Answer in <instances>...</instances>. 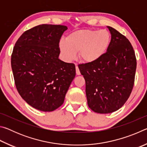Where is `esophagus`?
<instances>
[{"label": "esophagus", "mask_w": 147, "mask_h": 147, "mask_svg": "<svg viewBox=\"0 0 147 147\" xmlns=\"http://www.w3.org/2000/svg\"><path fill=\"white\" fill-rule=\"evenodd\" d=\"M76 73L77 75H80V71L78 67V65H76Z\"/></svg>", "instance_id": "esophagus-1"}]
</instances>
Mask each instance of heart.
<instances>
[{
  "instance_id": "obj_1",
  "label": "heart",
  "mask_w": 147,
  "mask_h": 147,
  "mask_svg": "<svg viewBox=\"0 0 147 147\" xmlns=\"http://www.w3.org/2000/svg\"><path fill=\"white\" fill-rule=\"evenodd\" d=\"M111 36L106 30H80L69 34L67 39H61L59 49L63 59L71 61L75 58L76 52L80 60L93 63L98 60L110 44Z\"/></svg>"
}]
</instances>
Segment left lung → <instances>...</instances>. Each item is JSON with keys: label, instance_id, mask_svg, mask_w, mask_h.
<instances>
[{"label": "left lung", "instance_id": "1", "mask_svg": "<svg viewBox=\"0 0 147 147\" xmlns=\"http://www.w3.org/2000/svg\"><path fill=\"white\" fill-rule=\"evenodd\" d=\"M107 27L111 41L106 53L95 62L78 65L86 81L88 106L98 113H112L124 105L132 91L137 65L130 42Z\"/></svg>", "mask_w": 147, "mask_h": 147}]
</instances>
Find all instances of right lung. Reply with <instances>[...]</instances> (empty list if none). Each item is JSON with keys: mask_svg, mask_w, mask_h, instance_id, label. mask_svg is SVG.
Masks as SVG:
<instances>
[{"mask_svg": "<svg viewBox=\"0 0 147 147\" xmlns=\"http://www.w3.org/2000/svg\"><path fill=\"white\" fill-rule=\"evenodd\" d=\"M67 27L41 24L24 32L17 41L11 65L19 93L29 105L53 111L63 104L76 75L73 63L59 59V43Z\"/></svg>", "mask_w": 147, "mask_h": 147, "instance_id": "right-lung-1", "label": "right lung"}]
</instances>
